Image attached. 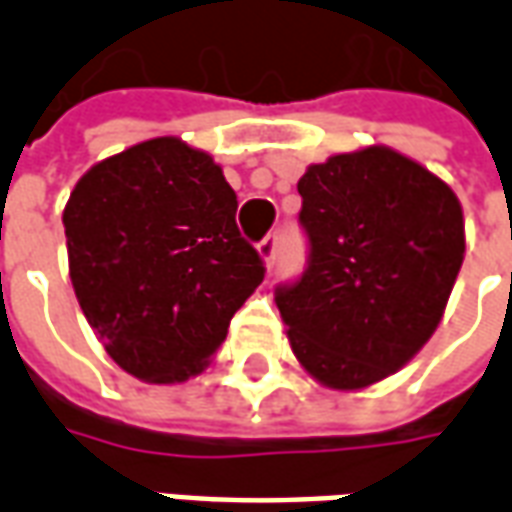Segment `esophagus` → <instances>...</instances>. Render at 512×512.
Here are the masks:
<instances>
[{"label": "esophagus", "instance_id": "1", "mask_svg": "<svg viewBox=\"0 0 512 512\" xmlns=\"http://www.w3.org/2000/svg\"><path fill=\"white\" fill-rule=\"evenodd\" d=\"M277 249H279V235L271 233L266 235L260 244H257V252H260V257L266 260L268 268H274V260H277Z\"/></svg>", "mask_w": 512, "mask_h": 512}]
</instances>
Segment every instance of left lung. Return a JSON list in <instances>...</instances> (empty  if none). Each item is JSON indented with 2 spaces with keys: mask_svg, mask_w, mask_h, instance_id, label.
Returning <instances> with one entry per match:
<instances>
[{
  "mask_svg": "<svg viewBox=\"0 0 512 512\" xmlns=\"http://www.w3.org/2000/svg\"><path fill=\"white\" fill-rule=\"evenodd\" d=\"M299 194L307 266L274 290L293 354L332 389L376 384L439 326L466 249L461 202L389 147L312 164Z\"/></svg>",
  "mask_w": 512,
  "mask_h": 512,
  "instance_id": "left-lung-1",
  "label": "left lung"
}]
</instances>
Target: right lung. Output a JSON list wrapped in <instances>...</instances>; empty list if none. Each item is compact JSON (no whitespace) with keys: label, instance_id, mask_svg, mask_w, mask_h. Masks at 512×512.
Here are the masks:
<instances>
[{"label":"right lung","instance_id":"1","mask_svg":"<svg viewBox=\"0 0 512 512\" xmlns=\"http://www.w3.org/2000/svg\"><path fill=\"white\" fill-rule=\"evenodd\" d=\"M222 167L175 136L95 164L62 213L71 282L106 354L131 376H197L266 277L235 224Z\"/></svg>","mask_w":512,"mask_h":512}]
</instances>
